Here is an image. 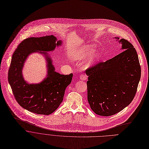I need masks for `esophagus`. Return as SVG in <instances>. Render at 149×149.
Masks as SVG:
<instances>
[{
  "mask_svg": "<svg viewBox=\"0 0 149 149\" xmlns=\"http://www.w3.org/2000/svg\"><path fill=\"white\" fill-rule=\"evenodd\" d=\"M80 79L82 80H85L87 79V76L84 74H81L80 76Z\"/></svg>",
  "mask_w": 149,
  "mask_h": 149,
  "instance_id": "esophagus-1",
  "label": "esophagus"
}]
</instances>
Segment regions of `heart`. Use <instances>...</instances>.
<instances>
[{"instance_id":"1","label":"heart","mask_w":149,"mask_h":149,"mask_svg":"<svg viewBox=\"0 0 149 149\" xmlns=\"http://www.w3.org/2000/svg\"><path fill=\"white\" fill-rule=\"evenodd\" d=\"M94 49L92 46H83L79 48V49L77 50L76 54V59H81L86 57H87L88 55L90 54L93 51ZM97 57L96 54H92L90 57L88 58L87 65H90L92 64V63L95 60Z\"/></svg>"}]
</instances>
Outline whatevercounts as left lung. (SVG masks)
<instances>
[{
    "instance_id": "obj_1",
    "label": "left lung",
    "mask_w": 149,
    "mask_h": 149,
    "mask_svg": "<svg viewBox=\"0 0 149 149\" xmlns=\"http://www.w3.org/2000/svg\"><path fill=\"white\" fill-rule=\"evenodd\" d=\"M117 39H119L117 38ZM122 53L86 70L87 100L92 110L103 116L122 111L133 100L141 77V67L133 45L124 39Z\"/></svg>"
}]
</instances>
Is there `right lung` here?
Returning a JSON list of instances; mask_svg holds the SVG:
<instances>
[{
  "instance_id": "right-lung-1",
  "label": "right lung",
  "mask_w": 149,
  "mask_h": 149,
  "mask_svg": "<svg viewBox=\"0 0 149 149\" xmlns=\"http://www.w3.org/2000/svg\"><path fill=\"white\" fill-rule=\"evenodd\" d=\"M53 35L40 38H29L23 40L14 52L8 71V80L17 102L23 108L39 114L49 115L53 113L63 99L67 86L72 81L73 74H61L54 71L50 57L43 53L48 63V75L42 82L29 84L23 79L22 68L26 57L36 51L53 50L61 45L56 43Z\"/></svg>"
}]
</instances>
